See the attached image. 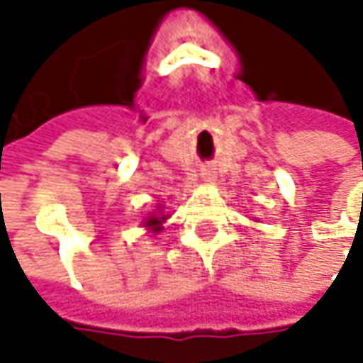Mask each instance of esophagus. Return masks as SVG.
I'll return each instance as SVG.
<instances>
[{"instance_id":"1","label":"esophagus","mask_w":363,"mask_h":363,"mask_svg":"<svg viewBox=\"0 0 363 363\" xmlns=\"http://www.w3.org/2000/svg\"><path fill=\"white\" fill-rule=\"evenodd\" d=\"M201 177H203V182H215V171L213 169H203Z\"/></svg>"}]
</instances>
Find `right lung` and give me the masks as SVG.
<instances>
[{"mask_svg":"<svg viewBox=\"0 0 363 363\" xmlns=\"http://www.w3.org/2000/svg\"><path fill=\"white\" fill-rule=\"evenodd\" d=\"M164 219H167V215H150V217H146V219H144V225L157 234V232L162 230V221H164Z\"/></svg>","mask_w":363,"mask_h":363,"instance_id":"right-lung-1","label":"right lung"}]
</instances>
